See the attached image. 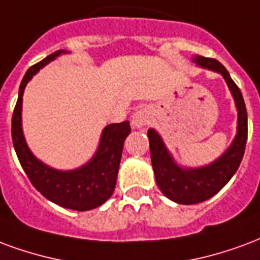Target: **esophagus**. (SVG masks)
<instances>
[{
  "label": "esophagus",
  "instance_id": "esophagus-1",
  "mask_svg": "<svg viewBox=\"0 0 260 260\" xmlns=\"http://www.w3.org/2000/svg\"><path fill=\"white\" fill-rule=\"evenodd\" d=\"M151 122V113L147 108H141V109H138L132 117V123L134 127L141 128L144 126H147L148 123Z\"/></svg>",
  "mask_w": 260,
  "mask_h": 260
}]
</instances>
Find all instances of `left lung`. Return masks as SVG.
<instances>
[{"instance_id": "8db88e82", "label": "left lung", "mask_w": 260, "mask_h": 260, "mask_svg": "<svg viewBox=\"0 0 260 260\" xmlns=\"http://www.w3.org/2000/svg\"><path fill=\"white\" fill-rule=\"evenodd\" d=\"M194 60L197 65L216 70L223 75L238 109V126H237V136L230 148L216 162L201 169L179 168L174 164L158 133L153 128H149L151 162L155 172L156 184L169 200L183 205H192L209 200L229 183V180L233 177V174L236 173L241 164L248 138V116L245 102L242 98L241 91L233 81L226 68L215 58L195 56Z\"/></svg>"}]
</instances>
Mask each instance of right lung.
Here are the masks:
<instances>
[{
	"mask_svg": "<svg viewBox=\"0 0 260 260\" xmlns=\"http://www.w3.org/2000/svg\"><path fill=\"white\" fill-rule=\"evenodd\" d=\"M56 51L30 68L19 87V96L12 115V141L24 173L34 188L56 205L73 210H90L102 205L115 190L123 144L132 128L130 123H113L104 128L95 156L77 170L60 172L45 166L34 158L26 145L22 132V96L27 81L41 68L55 59Z\"/></svg>",
	"mask_w": 260,
	"mask_h": 260,
	"instance_id": "right-lung-1",
	"label": "right lung"
}]
</instances>
